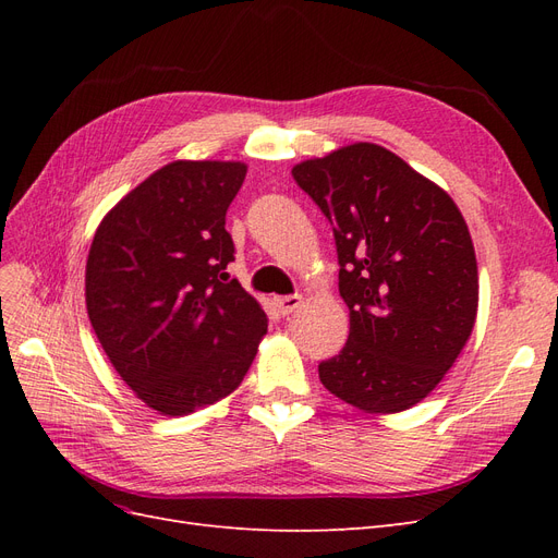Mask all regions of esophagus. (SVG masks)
Wrapping results in <instances>:
<instances>
[{"label": "esophagus", "mask_w": 558, "mask_h": 558, "mask_svg": "<svg viewBox=\"0 0 558 558\" xmlns=\"http://www.w3.org/2000/svg\"><path fill=\"white\" fill-rule=\"evenodd\" d=\"M275 305H277L281 316H289L302 305V295H281V298L275 300Z\"/></svg>", "instance_id": "1"}]
</instances>
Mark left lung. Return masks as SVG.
I'll return each instance as SVG.
<instances>
[{"mask_svg":"<svg viewBox=\"0 0 558 558\" xmlns=\"http://www.w3.org/2000/svg\"><path fill=\"white\" fill-rule=\"evenodd\" d=\"M332 226L349 340L318 363L332 396L393 414L424 400L477 316V260L453 199L377 144L293 167Z\"/></svg>","mask_w":558,"mask_h":558,"instance_id":"obj_1","label":"left lung"}]
</instances>
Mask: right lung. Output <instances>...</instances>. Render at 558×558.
Returning <instances> with one entry per match:
<instances>
[{
    "mask_svg": "<svg viewBox=\"0 0 558 558\" xmlns=\"http://www.w3.org/2000/svg\"><path fill=\"white\" fill-rule=\"evenodd\" d=\"M242 162L177 160L99 223L86 265L93 330L116 373L148 408L191 414L238 388L267 316L226 267V211Z\"/></svg>",
    "mask_w": 558,
    "mask_h": 558,
    "instance_id": "right-lung-1",
    "label": "right lung"
}]
</instances>
